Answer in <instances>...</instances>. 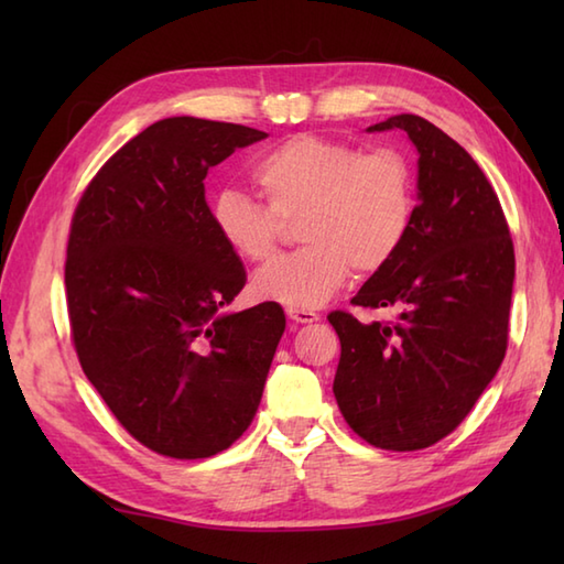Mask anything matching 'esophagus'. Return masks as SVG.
Returning a JSON list of instances; mask_svg holds the SVG:
<instances>
[{
  "label": "esophagus",
  "mask_w": 564,
  "mask_h": 564,
  "mask_svg": "<svg viewBox=\"0 0 564 564\" xmlns=\"http://www.w3.org/2000/svg\"><path fill=\"white\" fill-rule=\"evenodd\" d=\"M285 315H289V319L293 322V325H313V322L319 319V315L313 313V310H295V307H289V310H285Z\"/></svg>",
  "instance_id": "34e87169"
}]
</instances>
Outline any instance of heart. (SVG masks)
Returning <instances> with one entry per match:
<instances>
[{"instance_id": "heart-1", "label": "heart", "mask_w": 564, "mask_h": 564, "mask_svg": "<svg viewBox=\"0 0 564 564\" xmlns=\"http://www.w3.org/2000/svg\"><path fill=\"white\" fill-rule=\"evenodd\" d=\"M254 182L269 206L237 188L213 200V225L239 259L269 261L281 221L305 215L297 254L254 275L261 301L295 310L325 305L358 271H378L404 245L414 218V178L402 154H364L346 142L295 135L263 154Z\"/></svg>"}]
</instances>
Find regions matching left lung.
Listing matches in <instances>:
<instances>
[{"instance_id":"left-lung-1","label":"left lung","mask_w":564,"mask_h":564,"mask_svg":"<svg viewBox=\"0 0 564 564\" xmlns=\"http://www.w3.org/2000/svg\"><path fill=\"white\" fill-rule=\"evenodd\" d=\"M400 128L416 148V206L404 245L354 305L398 307L392 325L332 313L341 358L334 398L358 436L419 451L458 426L505 361L513 245L495 188L458 142L414 113Z\"/></svg>"}]
</instances>
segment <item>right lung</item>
I'll return each mask as SVG.
<instances>
[{
	"mask_svg": "<svg viewBox=\"0 0 564 564\" xmlns=\"http://www.w3.org/2000/svg\"><path fill=\"white\" fill-rule=\"evenodd\" d=\"M263 138L164 118L101 166L72 218L65 289L79 364L128 434L170 458H210L245 434L283 337L279 303L225 310L247 271L203 184Z\"/></svg>",
	"mask_w": 564,
	"mask_h": 564,
	"instance_id": "obj_1",
	"label": "right lung"
}]
</instances>
